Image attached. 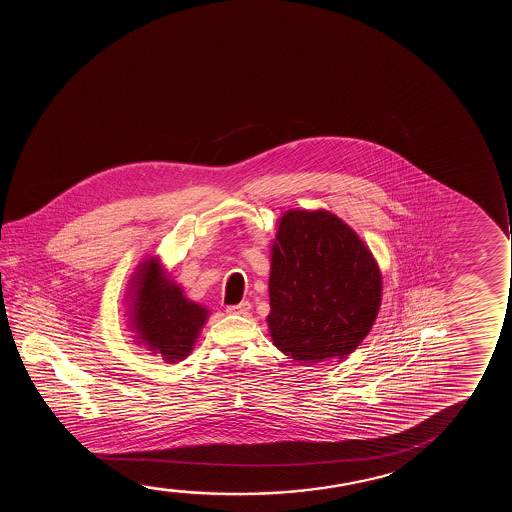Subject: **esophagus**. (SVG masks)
Masks as SVG:
<instances>
[{"instance_id":"obj_1","label":"esophagus","mask_w":512,"mask_h":512,"mask_svg":"<svg viewBox=\"0 0 512 512\" xmlns=\"http://www.w3.org/2000/svg\"><path fill=\"white\" fill-rule=\"evenodd\" d=\"M252 309V304L248 301L239 302V304H234V306H227V313L229 315H246L248 311Z\"/></svg>"}]
</instances>
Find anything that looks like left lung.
Instances as JSON below:
<instances>
[{"instance_id":"1","label":"left lung","mask_w":512,"mask_h":512,"mask_svg":"<svg viewBox=\"0 0 512 512\" xmlns=\"http://www.w3.org/2000/svg\"><path fill=\"white\" fill-rule=\"evenodd\" d=\"M273 344L301 364L344 358L369 334L381 304L371 250L325 210L280 218L269 276Z\"/></svg>"}]
</instances>
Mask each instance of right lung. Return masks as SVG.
Listing matches in <instances>:
<instances>
[{"label": "right lung", "instance_id": "add662e5", "mask_svg": "<svg viewBox=\"0 0 512 512\" xmlns=\"http://www.w3.org/2000/svg\"><path fill=\"white\" fill-rule=\"evenodd\" d=\"M133 329L136 339L161 353L168 364L189 357L208 318V309L183 297L182 288L162 273L159 260L141 262L134 274Z\"/></svg>", "mask_w": 512, "mask_h": 512}]
</instances>
